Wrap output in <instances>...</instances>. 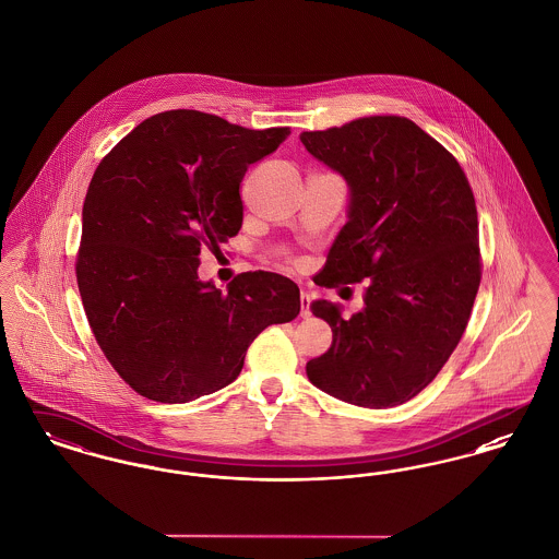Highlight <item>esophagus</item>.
Returning <instances> with one entry per match:
<instances>
[{
	"instance_id": "obj_1",
	"label": "esophagus",
	"mask_w": 559,
	"mask_h": 559,
	"mask_svg": "<svg viewBox=\"0 0 559 559\" xmlns=\"http://www.w3.org/2000/svg\"><path fill=\"white\" fill-rule=\"evenodd\" d=\"M310 301H312V295L308 292H301L299 295V304H301V319H308L312 312H310Z\"/></svg>"
}]
</instances>
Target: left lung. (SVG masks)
<instances>
[{"mask_svg":"<svg viewBox=\"0 0 559 559\" xmlns=\"http://www.w3.org/2000/svg\"><path fill=\"white\" fill-rule=\"evenodd\" d=\"M349 188L347 222L314 283L367 281L349 319L310 304L333 344L306 365L329 396L367 408L415 399L459 344L479 287L478 210L451 153L406 117H365L299 133Z\"/></svg>","mask_w":559,"mask_h":559,"instance_id":"8db88e82","label":"left lung"}]
</instances>
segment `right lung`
I'll return each mask as SVG.
<instances>
[{
	"label": "right lung",
	"mask_w": 559,
	"mask_h": 559,
	"mask_svg": "<svg viewBox=\"0 0 559 559\" xmlns=\"http://www.w3.org/2000/svg\"><path fill=\"white\" fill-rule=\"evenodd\" d=\"M289 133L167 110L96 167L81 213L78 285L98 346L140 396H210L239 377L267 324L299 314V287L287 276L245 272L222 292L197 272L205 245L240 230L247 167Z\"/></svg>",
	"instance_id": "1"
}]
</instances>
